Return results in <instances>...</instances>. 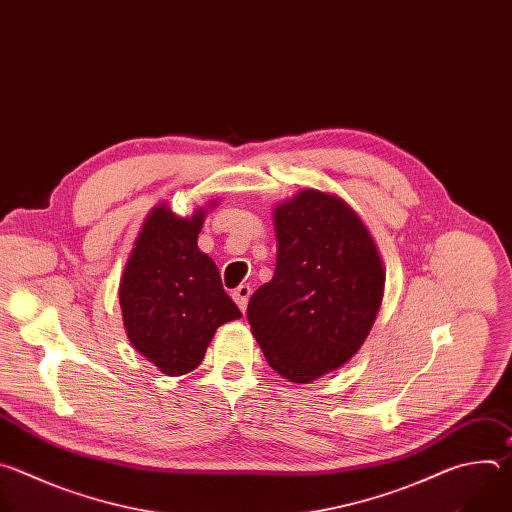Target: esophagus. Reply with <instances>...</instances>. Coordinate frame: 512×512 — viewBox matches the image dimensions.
Listing matches in <instances>:
<instances>
[{
  "instance_id": "1",
  "label": "esophagus",
  "mask_w": 512,
  "mask_h": 512,
  "mask_svg": "<svg viewBox=\"0 0 512 512\" xmlns=\"http://www.w3.org/2000/svg\"><path fill=\"white\" fill-rule=\"evenodd\" d=\"M233 298L237 302V306L241 308V312L247 310V304H249V298H251V285L249 283H241L235 291H233Z\"/></svg>"
}]
</instances>
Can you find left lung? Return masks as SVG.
Here are the masks:
<instances>
[{"label":"left lung","mask_w":512,"mask_h":512,"mask_svg":"<svg viewBox=\"0 0 512 512\" xmlns=\"http://www.w3.org/2000/svg\"><path fill=\"white\" fill-rule=\"evenodd\" d=\"M277 263L249 300L247 318L269 367L312 383L367 340L385 291L377 245L338 196L306 188L273 210Z\"/></svg>","instance_id":"8db88e82"}]
</instances>
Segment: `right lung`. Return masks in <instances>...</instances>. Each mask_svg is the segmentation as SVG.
Instances as JSON below:
<instances>
[{
  "label": "right lung",
  "instance_id": "right-lung-1",
  "mask_svg": "<svg viewBox=\"0 0 512 512\" xmlns=\"http://www.w3.org/2000/svg\"><path fill=\"white\" fill-rule=\"evenodd\" d=\"M204 214L196 208L184 218L166 202L154 206L119 283L129 342L170 377L194 371L216 328L241 318L214 261L196 245Z\"/></svg>",
  "mask_w": 512,
  "mask_h": 512
}]
</instances>
